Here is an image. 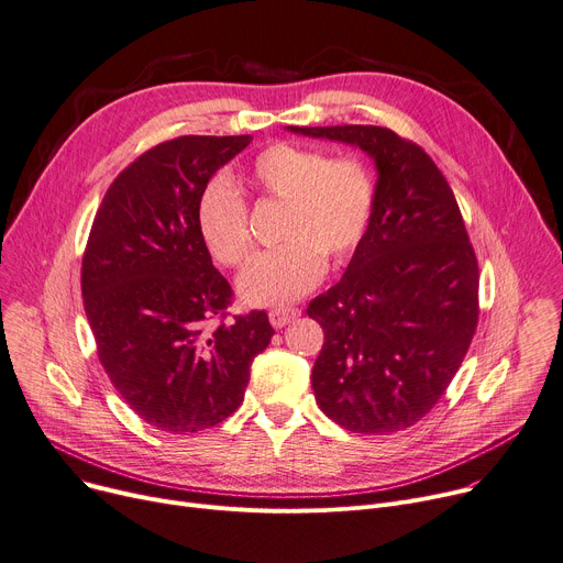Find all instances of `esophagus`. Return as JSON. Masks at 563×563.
<instances>
[{
	"instance_id": "1",
	"label": "esophagus",
	"mask_w": 563,
	"mask_h": 563,
	"mask_svg": "<svg viewBox=\"0 0 563 563\" xmlns=\"http://www.w3.org/2000/svg\"><path fill=\"white\" fill-rule=\"evenodd\" d=\"M298 314H301V310L298 308H274V310H269V321L274 328H283V325L291 323L294 319H298Z\"/></svg>"
}]
</instances>
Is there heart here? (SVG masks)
Masks as SVG:
<instances>
[{
    "label": "heart",
    "mask_w": 563,
    "mask_h": 563,
    "mask_svg": "<svg viewBox=\"0 0 563 563\" xmlns=\"http://www.w3.org/2000/svg\"><path fill=\"white\" fill-rule=\"evenodd\" d=\"M242 185L285 208L278 233L285 244L260 253L238 280L251 306H280L310 291L325 272V260L342 265L355 253L376 206V185L364 163L328 158L289 142L257 152ZM197 229L219 265L240 269L249 260V208L227 178L214 176L201 187Z\"/></svg>",
    "instance_id": "1"
}]
</instances>
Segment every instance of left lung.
Returning <instances> with one entry per match:
<instances>
[{"label":"left lung","mask_w":563,"mask_h":563,"mask_svg":"<svg viewBox=\"0 0 563 563\" xmlns=\"http://www.w3.org/2000/svg\"><path fill=\"white\" fill-rule=\"evenodd\" d=\"M360 146L378 167L376 206L344 278L308 314L323 328L312 368L325 417L360 434L421 421L477 328L479 272L451 185L423 148L385 126H287Z\"/></svg>","instance_id":"left-lung-1"}]
</instances>
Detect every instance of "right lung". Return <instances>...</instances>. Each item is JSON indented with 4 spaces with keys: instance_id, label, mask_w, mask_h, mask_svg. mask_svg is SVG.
Returning <instances> with one entry per match:
<instances>
[{
    "instance_id": "obj_1",
    "label": "right lung",
    "mask_w": 563,
    "mask_h": 563,
    "mask_svg": "<svg viewBox=\"0 0 563 563\" xmlns=\"http://www.w3.org/2000/svg\"><path fill=\"white\" fill-rule=\"evenodd\" d=\"M251 135H180L110 183L84 253L81 291L112 387L156 430L192 434L242 405L272 342L265 310L227 321L233 289L197 229V197Z\"/></svg>"
}]
</instances>
